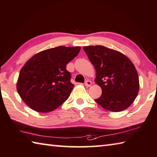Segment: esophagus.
Listing matches in <instances>:
<instances>
[{
	"label": "esophagus",
	"instance_id": "1",
	"mask_svg": "<svg viewBox=\"0 0 157 157\" xmlns=\"http://www.w3.org/2000/svg\"><path fill=\"white\" fill-rule=\"evenodd\" d=\"M84 84H85V86H86L89 87V86H91V85H92V82H91L90 80H86V82H85Z\"/></svg>",
	"mask_w": 157,
	"mask_h": 157
}]
</instances>
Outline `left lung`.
Returning a JSON list of instances; mask_svg holds the SVG:
<instances>
[{"label":"left lung","mask_w":157,"mask_h":157,"mask_svg":"<svg viewBox=\"0 0 157 157\" xmlns=\"http://www.w3.org/2000/svg\"><path fill=\"white\" fill-rule=\"evenodd\" d=\"M96 71L95 82L102 93L95 99L104 109L120 112L133 103L139 90L137 71L123 53L104 46L84 47Z\"/></svg>","instance_id":"left-lung-1"}]
</instances>
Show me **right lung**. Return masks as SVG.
Segmentation results:
<instances>
[{
  "label": "right lung",
  "instance_id": "1",
  "mask_svg": "<svg viewBox=\"0 0 157 157\" xmlns=\"http://www.w3.org/2000/svg\"><path fill=\"white\" fill-rule=\"evenodd\" d=\"M81 47H57L40 51L20 71L17 91L31 109L49 113L69 98L74 85L67 64L78 56Z\"/></svg>",
  "mask_w": 157,
  "mask_h": 157
}]
</instances>
